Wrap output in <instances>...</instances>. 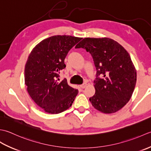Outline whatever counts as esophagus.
Here are the masks:
<instances>
[{
	"mask_svg": "<svg viewBox=\"0 0 151 151\" xmlns=\"http://www.w3.org/2000/svg\"><path fill=\"white\" fill-rule=\"evenodd\" d=\"M86 86H87V83H85L80 85V87H81V88H84L86 87Z\"/></svg>",
	"mask_w": 151,
	"mask_h": 151,
	"instance_id": "obj_1",
	"label": "esophagus"
}]
</instances>
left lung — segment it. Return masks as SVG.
Wrapping results in <instances>:
<instances>
[{
	"label": "left lung",
	"instance_id": "8db88e82",
	"mask_svg": "<svg viewBox=\"0 0 151 151\" xmlns=\"http://www.w3.org/2000/svg\"><path fill=\"white\" fill-rule=\"evenodd\" d=\"M75 47L89 52L96 67V91L89 98L92 105L104 113H115L122 108L132 97L137 78L127 50L108 38H85Z\"/></svg>",
	"mask_w": 151,
	"mask_h": 151
}]
</instances>
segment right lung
I'll return each mask as SVG.
<instances>
[{
  "mask_svg": "<svg viewBox=\"0 0 151 151\" xmlns=\"http://www.w3.org/2000/svg\"><path fill=\"white\" fill-rule=\"evenodd\" d=\"M82 38L72 36H51L35 46L27 59L24 82L33 101L51 114L68 109L78 94V89L59 82V73L66 68L64 59L68 51Z\"/></svg>",
  "mask_w": 151,
  "mask_h": 151,
  "instance_id": "right-lung-1",
  "label": "right lung"
}]
</instances>
